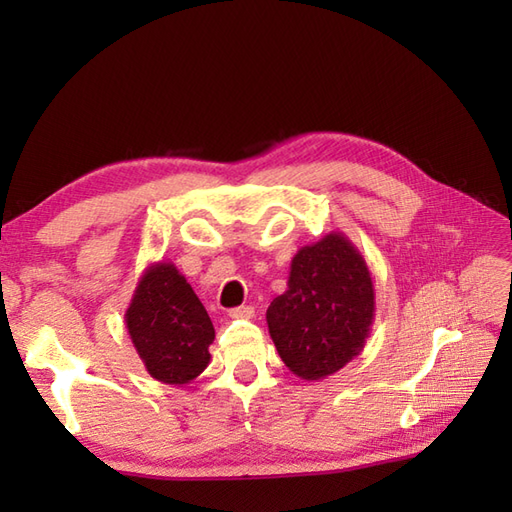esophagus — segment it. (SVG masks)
Returning a JSON list of instances; mask_svg holds the SVG:
<instances>
[{
	"mask_svg": "<svg viewBox=\"0 0 512 512\" xmlns=\"http://www.w3.org/2000/svg\"><path fill=\"white\" fill-rule=\"evenodd\" d=\"M228 317L231 319H253L255 310L250 306H239V308H233L231 312H228Z\"/></svg>",
	"mask_w": 512,
	"mask_h": 512,
	"instance_id": "1",
	"label": "esophagus"
}]
</instances>
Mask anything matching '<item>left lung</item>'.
I'll use <instances>...</instances> for the list:
<instances>
[{
    "label": "left lung",
    "instance_id": "8db88e82",
    "mask_svg": "<svg viewBox=\"0 0 512 512\" xmlns=\"http://www.w3.org/2000/svg\"><path fill=\"white\" fill-rule=\"evenodd\" d=\"M376 312L374 281L343 233L301 246L288 290L266 310L281 361L303 380H321L363 352Z\"/></svg>",
    "mask_w": 512,
    "mask_h": 512
}]
</instances>
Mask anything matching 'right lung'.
<instances>
[{"label": "right lung", "instance_id": "obj_1", "mask_svg": "<svg viewBox=\"0 0 512 512\" xmlns=\"http://www.w3.org/2000/svg\"><path fill=\"white\" fill-rule=\"evenodd\" d=\"M125 325L149 376L160 383L189 385L211 363L213 323L171 262L145 268L125 310Z\"/></svg>", "mask_w": 512, "mask_h": 512}]
</instances>
